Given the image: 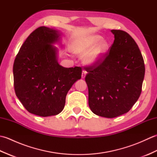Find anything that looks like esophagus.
Returning a JSON list of instances; mask_svg holds the SVG:
<instances>
[{
  "instance_id": "esophagus-1",
  "label": "esophagus",
  "mask_w": 157,
  "mask_h": 157,
  "mask_svg": "<svg viewBox=\"0 0 157 157\" xmlns=\"http://www.w3.org/2000/svg\"><path fill=\"white\" fill-rule=\"evenodd\" d=\"M86 73H86V71H82V78L84 79V78H86Z\"/></svg>"
}]
</instances>
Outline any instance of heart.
Listing matches in <instances>:
<instances>
[{
    "label": "heart",
    "mask_w": 157,
    "mask_h": 157,
    "mask_svg": "<svg viewBox=\"0 0 157 157\" xmlns=\"http://www.w3.org/2000/svg\"><path fill=\"white\" fill-rule=\"evenodd\" d=\"M109 43L101 36L94 34L75 43L73 51L76 55L83 57V63L86 65L99 64L107 55Z\"/></svg>",
    "instance_id": "1"
}]
</instances>
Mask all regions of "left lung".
Segmentation results:
<instances>
[{
	"label": "left lung",
	"mask_w": 157,
	"mask_h": 157,
	"mask_svg": "<svg viewBox=\"0 0 157 157\" xmlns=\"http://www.w3.org/2000/svg\"><path fill=\"white\" fill-rule=\"evenodd\" d=\"M114 42L98 65L86 67L88 104L96 115L113 118L128 113L142 92L145 67L141 52L128 33L112 29Z\"/></svg>",
	"instance_id": "1"
}]
</instances>
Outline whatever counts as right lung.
<instances>
[{
  "instance_id": "add662e5",
  "label": "right lung",
  "mask_w": 157,
  "mask_h": 157,
  "mask_svg": "<svg viewBox=\"0 0 157 157\" xmlns=\"http://www.w3.org/2000/svg\"><path fill=\"white\" fill-rule=\"evenodd\" d=\"M61 33L40 27L31 33L20 48L13 64L16 96L28 112L48 117L64 109L66 95L81 79L79 67L66 68L58 63V48L63 45Z\"/></svg>"
}]
</instances>
